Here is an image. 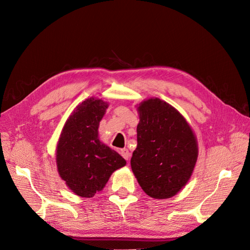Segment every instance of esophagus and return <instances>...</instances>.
Returning a JSON list of instances; mask_svg holds the SVG:
<instances>
[{
  "label": "esophagus",
  "instance_id": "esophagus-1",
  "mask_svg": "<svg viewBox=\"0 0 250 250\" xmlns=\"http://www.w3.org/2000/svg\"><path fill=\"white\" fill-rule=\"evenodd\" d=\"M121 156L126 160V161H129L130 159V152L127 148H122L121 149Z\"/></svg>",
  "mask_w": 250,
  "mask_h": 250
}]
</instances>
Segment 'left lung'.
Segmentation results:
<instances>
[{"label": "left lung", "instance_id": "obj_1", "mask_svg": "<svg viewBox=\"0 0 250 250\" xmlns=\"http://www.w3.org/2000/svg\"><path fill=\"white\" fill-rule=\"evenodd\" d=\"M137 147L131 169L142 190L156 199L170 198L187 184L198 157L191 126L173 105L158 98L137 105Z\"/></svg>", "mask_w": 250, "mask_h": 250}]
</instances>
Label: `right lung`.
Wrapping results in <instances>:
<instances>
[{"mask_svg": "<svg viewBox=\"0 0 250 250\" xmlns=\"http://www.w3.org/2000/svg\"><path fill=\"white\" fill-rule=\"evenodd\" d=\"M109 104L89 98L67 119L56 147L58 173L71 191L90 198L102 191L111 175L126 161L100 140V122Z\"/></svg>", "mask_w": 250, "mask_h": 250, "instance_id": "obj_1", "label": "right lung"}]
</instances>
